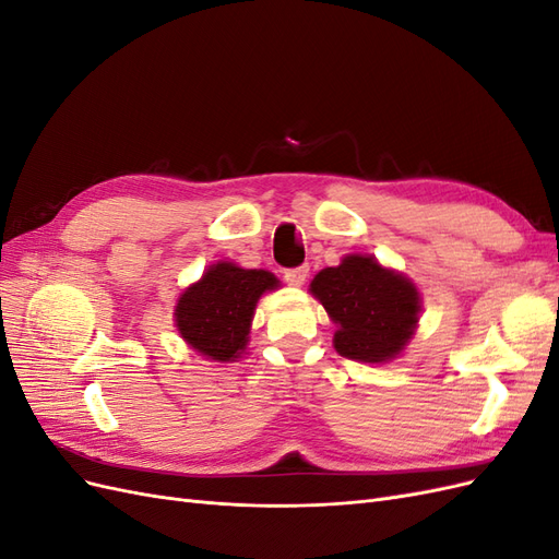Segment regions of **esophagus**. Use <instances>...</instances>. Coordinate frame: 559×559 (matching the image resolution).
<instances>
[{
  "label": "esophagus",
  "instance_id": "1",
  "mask_svg": "<svg viewBox=\"0 0 559 559\" xmlns=\"http://www.w3.org/2000/svg\"><path fill=\"white\" fill-rule=\"evenodd\" d=\"M308 265H300V267H289V270H284V280L289 282L292 286H300V284H306V277H308Z\"/></svg>",
  "mask_w": 559,
  "mask_h": 559
}]
</instances>
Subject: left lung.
Here are the masks:
<instances>
[{
	"label": "left lung",
	"instance_id": "left-lung-1",
	"mask_svg": "<svg viewBox=\"0 0 559 559\" xmlns=\"http://www.w3.org/2000/svg\"><path fill=\"white\" fill-rule=\"evenodd\" d=\"M310 292L337 324V354L354 361L394 359L411 343L419 321L417 286L364 253H349L341 265L321 270Z\"/></svg>",
	"mask_w": 559,
	"mask_h": 559
}]
</instances>
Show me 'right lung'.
<instances>
[{
  "label": "right lung",
  "instance_id": "1",
  "mask_svg": "<svg viewBox=\"0 0 559 559\" xmlns=\"http://www.w3.org/2000/svg\"><path fill=\"white\" fill-rule=\"evenodd\" d=\"M277 286L280 280L267 270L218 261L179 296L177 331L202 357L222 364L240 359L259 298Z\"/></svg>",
  "mask_w": 559,
  "mask_h": 559
}]
</instances>
